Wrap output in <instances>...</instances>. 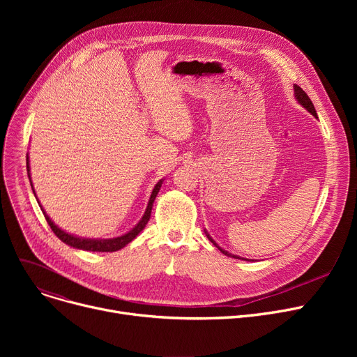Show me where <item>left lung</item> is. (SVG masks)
I'll list each match as a JSON object with an SVG mask.
<instances>
[{
	"label": "left lung",
	"mask_w": 357,
	"mask_h": 357,
	"mask_svg": "<svg viewBox=\"0 0 357 357\" xmlns=\"http://www.w3.org/2000/svg\"><path fill=\"white\" fill-rule=\"evenodd\" d=\"M294 92H295V98H296V101H298L299 104H301L305 109H308L314 117H317V111H315V108H314V104L311 102V100H310V97H308L307 93H305V91H304L301 86L294 85ZM207 237L210 238V241L213 243V245H214L215 248H218V250H220V252H222V253L226 255V256H230V257H234V259H240V257H238V256H236V255H231V253H229V252H226V250H222V249L217 245V243L210 237V234H207Z\"/></svg>",
	"instance_id": "left-lung-1"
}]
</instances>
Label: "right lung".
Instances as JSON below:
<instances>
[{"mask_svg":"<svg viewBox=\"0 0 357 357\" xmlns=\"http://www.w3.org/2000/svg\"><path fill=\"white\" fill-rule=\"evenodd\" d=\"M29 167L30 166H29V156H27V172H29V178H30V169ZM162 182H163V179H160L153 188L152 195H150V199H149V204H147V208L144 211V215L137 222V226H135V229H131L124 236L114 237V238H82V237L72 236V234L61 230L58 226H56V224L49 218V215L45 213V210H42V211L45 214L46 221L49 222L52 231L56 236H58L63 243H66L68 246L75 248V249H81V250H88V252H116V250L123 249L126 245H128V243L133 238H136V236L146 227V224L150 218V213H152L155 198H156V195L160 190V186H162ZM31 188H33V183H31Z\"/></svg>","mask_w":357,"mask_h":357,"instance_id":"1","label":"right lung"}]
</instances>
